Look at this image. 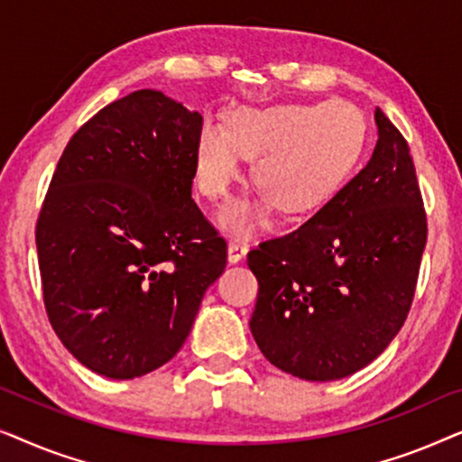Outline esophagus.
<instances>
[{
  "instance_id": "obj_1",
  "label": "esophagus",
  "mask_w": 462,
  "mask_h": 462,
  "mask_svg": "<svg viewBox=\"0 0 462 462\" xmlns=\"http://www.w3.org/2000/svg\"><path fill=\"white\" fill-rule=\"evenodd\" d=\"M250 245L244 242H237V239H231L229 242V263H239L244 261L245 254H248Z\"/></svg>"
}]
</instances>
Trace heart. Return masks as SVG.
<instances>
[{
  "label": "heart",
  "mask_w": 462,
  "mask_h": 462,
  "mask_svg": "<svg viewBox=\"0 0 462 462\" xmlns=\"http://www.w3.org/2000/svg\"><path fill=\"white\" fill-rule=\"evenodd\" d=\"M368 141V122L356 105L282 103L239 109L226 122L201 124L193 168L199 193L212 201L229 195L242 176V155L254 157L252 182L283 214H305L330 199L353 172ZM267 218L264 204H236L223 223L248 233Z\"/></svg>",
  "instance_id": "1"
}]
</instances>
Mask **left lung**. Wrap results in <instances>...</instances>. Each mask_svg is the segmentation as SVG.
<instances>
[{
	"instance_id": "left-lung-1",
	"label": "left lung",
	"mask_w": 462,
	"mask_h": 462,
	"mask_svg": "<svg viewBox=\"0 0 462 462\" xmlns=\"http://www.w3.org/2000/svg\"><path fill=\"white\" fill-rule=\"evenodd\" d=\"M365 168L299 229L250 250V330L277 368L338 381L387 349L412 307L427 214L402 132L374 111Z\"/></svg>"
}]
</instances>
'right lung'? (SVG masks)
Instances as JSON below:
<instances>
[{"mask_svg": "<svg viewBox=\"0 0 462 462\" xmlns=\"http://www.w3.org/2000/svg\"><path fill=\"white\" fill-rule=\"evenodd\" d=\"M204 117L136 90L88 119L62 151L35 226L43 305L73 357L106 378L170 362L226 242L191 198Z\"/></svg>", "mask_w": 462, "mask_h": 462, "instance_id": "add662e5", "label": "right lung"}]
</instances>
